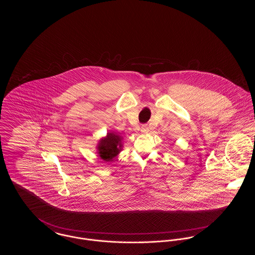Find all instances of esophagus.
<instances>
[{"mask_svg": "<svg viewBox=\"0 0 255 255\" xmlns=\"http://www.w3.org/2000/svg\"><path fill=\"white\" fill-rule=\"evenodd\" d=\"M140 130H141V132H142V133H147V132L149 131V128H148V126H147V125L144 124V125H142V126H141V129H140Z\"/></svg>", "mask_w": 255, "mask_h": 255, "instance_id": "esophagus-1", "label": "esophagus"}]
</instances>
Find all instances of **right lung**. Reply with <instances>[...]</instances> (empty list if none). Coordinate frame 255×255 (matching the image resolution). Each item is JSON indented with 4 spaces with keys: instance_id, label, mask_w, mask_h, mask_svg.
I'll return each instance as SVG.
<instances>
[{
    "instance_id": "1",
    "label": "right lung",
    "mask_w": 255,
    "mask_h": 255,
    "mask_svg": "<svg viewBox=\"0 0 255 255\" xmlns=\"http://www.w3.org/2000/svg\"><path fill=\"white\" fill-rule=\"evenodd\" d=\"M122 148V136L115 133H108L105 138H102L98 143L99 157L110 161L117 157Z\"/></svg>"
}]
</instances>
